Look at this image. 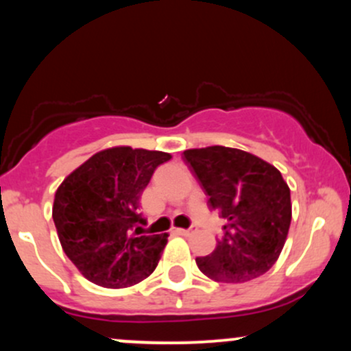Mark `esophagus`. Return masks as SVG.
<instances>
[{
  "mask_svg": "<svg viewBox=\"0 0 351 351\" xmlns=\"http://www.w3.org/2000/svg\"><path fill=\"white\" fill-rule=\"evenodd\" d=\"M175 231L176 232H178V234L180 236H189V234H191V232H195V226H191V228H189V229H175Z\"/></svg>",
  "mask_w": 351,
  "mask_h": 351,
  "instance_id": "obj_1",
  "label": "esophagus"
}]
</instances>
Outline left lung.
<instances>
[{"instance_id":"obj_1","label":"left lung","mask_w":351,"mask_h":351,"mask_svg":"<svg viewBox=\"0 0 351 351\" xmlns=\"http://www.w3.org/2000/svg\"><path fill=\"white\" fill-rule=\"evenodd\" d=\"M183 160L223 219L216 249L196 257L199 271L216 282L237 284L263 276L276 264L292 219L291 189L280 171L252 153L229 147L183 152Z\"/></svg>"}]
</instances>
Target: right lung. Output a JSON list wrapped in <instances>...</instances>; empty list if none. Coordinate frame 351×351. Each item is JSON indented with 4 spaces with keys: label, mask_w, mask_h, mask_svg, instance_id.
Wrapping results in <instances>:
<instances>
[{
    "label": "right lung",
    "mask_w": 351,
    "mask_h": 351,
    "mask_svg": "<svg viewBox=\"0 0 351 351\" xmlns=\"http://www.w3.org/2000/svg\"><path fill=\"white\" fill-rule=\"evenodd\" d=\"M170 153L115 147L95 153L60 183L52 219L64 252L87 280L123 289L155 271L168 234L145 236L140 196Z\"/></svg>",
    "instance_id": "right-lung-1"
}]
</instances>
